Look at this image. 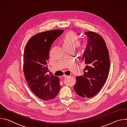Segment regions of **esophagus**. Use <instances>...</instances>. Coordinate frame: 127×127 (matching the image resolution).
<instances>
[{"instance_id": "34e87169", "label": "esophagus", "mask_w": 127, "mask_h": 127, "mask_svg": "<svg viewBox=\"0 0 127 127\" xmlns=\"http://www.w3.org/2000/svg\"><path fill=\"white\" fill-rule=\"evenodd\" d=\"M70 76H68V75H65V74H64V75H63V77H65V78H67V77H69Z\"/></svg>"}]
</instances>
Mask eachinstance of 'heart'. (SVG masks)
<instances>
[{
    "mask_svg": "<svg viewBox=\"0 0 127 127\" xmlns=\"http://www.w3.org/2000/svg\"><path fill=\"white\" fill-rule=\"evenodd\" d=\"M63 46L64 49L76 48L79 44L80 41L77 35L73 32H69L62 39Z\"/></svg>",
    "mask_w": 127,
    "mask_h": 127,
    "instance_id": "1",
    "label": "heart"
}]
</instances>
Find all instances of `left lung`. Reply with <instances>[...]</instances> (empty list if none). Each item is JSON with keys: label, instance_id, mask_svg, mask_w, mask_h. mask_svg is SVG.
Segmentation results:
<instances>
[{"label": "left lung", "instance_id": "left-lung-1", "mask_svg": "<svg viewBox=\"0 0 127 127\" xmlns=\"http://www.w3.org/2000/svg\"><path fill=\"white\" fill-rule=\"evenodd\" d=\"M83 34L87 45L81 62L86 66L83 75L76 77L74 89L78 95L89 98L95 95L105 83L110 71V60L106 44L99 34L86 32Z\"/></svg>", "mask_w": 127, "mask_h": 127}]
</instances>
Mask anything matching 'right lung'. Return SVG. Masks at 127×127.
Instances as JSON below:
<instances>
[{"instance_id": "1", "label": "right lung", "mask_w": 127, "mask_h": 127, "mask_svg": "<svg viewBox=\"0 0 127 127\" xmlns=\"http://www.w3.org/2000/svg\"><path fill=\"white\" fill-rule=\"evenodd\" d=\"M63 32L55 30L35 34L25 47L23 69L26 80L35 95L45 101L55 98L61 88L59 77L47 75V70L50 48Z\"/></svg>"}]
</instances>
